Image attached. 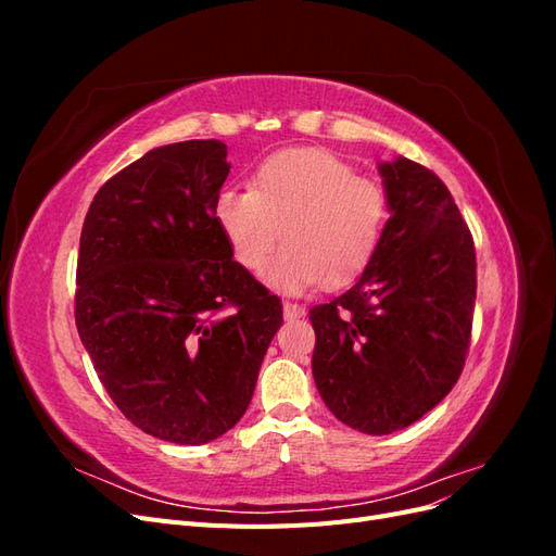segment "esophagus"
Segmentation results:
<instances>
[{"instance_id": "obj_1", "label": "esophagus", "mask_w": 556, "mask_h": 556, "mask_svg": "<svg viewBox=\"0 0 556 556\" xmlns=\"http://www.w3.org/2000/svg\"><path fill=\"white\" fill-rule=\"evenodd\" d=\"M282 315H285V319H296V317H304L306 315V308L299 306V304H292V301H285V304H282Z\"/></svg>"}]
</instances>
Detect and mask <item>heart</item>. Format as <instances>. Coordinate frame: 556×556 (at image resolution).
<instances>
[{"label": "heart", "instance_id": "heart-1", "mask_svg": "<svg viewBox=\"0 0 556 556\" xmlns=\"http://www.w3.org/2000/svg\"><path fill=\"white\" fill-rule=\"evenodd\" d=\"M215 223L245 271L260 276L276 245L268 282L304 292L323 282L343 288L374 262L387 225V197L327 150H282L266 157L250 188H223Z\"/></svg>", "mask_w": 556, "mask_h": 556}]
</instances>
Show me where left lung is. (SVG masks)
<instances>
[{"label": "left lung", "mask_w": 556, "mask_h": 556, "mask_svg": "<svg viewBox=\"0 0 556 556\" xmlns=\"http://www.w3.org/2000/svg\"><path fill=\"white\" fill-rule=\"evenodd\" d=\"M390 220L374 262L311 308L313 378L327 408L368 435L406 429L459 380L476 308V248L445 182L380 162Z\"/></svg>", "instance_id": "left-lung-1"}]
</instances>
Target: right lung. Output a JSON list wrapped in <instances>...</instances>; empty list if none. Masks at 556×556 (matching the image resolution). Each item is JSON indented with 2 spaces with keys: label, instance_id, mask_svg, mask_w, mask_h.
I'll return each instance as SVG.
<instances>
[{
  "label": "right lung",
  "instance_id": "1",
  "mask_svg": "<svg viewBox=\"0 0 556 556\" xmlns=\"http://www.w3.org/2000/svg\"><path fill=\"white\" fill-rule=\"evenodd\" d=\"M229 169L215 139L148 150L99 188L80 231V341L129 422L178 445L239 422L282 325L215 223Z\"/></svg>",
  "mask_w": 556,
  "mask_h": 556
}]
</instances>
